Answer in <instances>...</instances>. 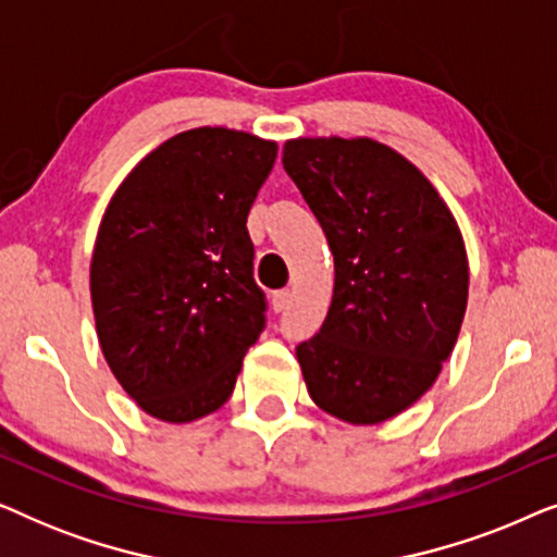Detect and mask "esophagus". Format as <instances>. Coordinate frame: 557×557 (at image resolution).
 <instances>
[{
  "instance_id": "1",
  "label": "esophagus",
  "mask_w": 557,
  "mask_h": 557,
  "mask_svg": "<svg viewBox=\"0 0 557 557\" xmlns=\"http://www.w3.org/2000/svg\"><path fill=\"white\" fill-rule=\"evenodd\" d=\"M292 288H281V292L273 294V309L276 311H284L288 304H292Z\"/></svg>"
}]
</instances>
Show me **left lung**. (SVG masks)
I'll list each match as a JSON object with an SVG mask.
<instances>
[{"mask_svg": "<svg viewBox=\"0 0 557 557\" xmlns=\"http://www.w3.org/2000/svg\"><path fill=\"white\" fill-rule=\"evenodd\" d=\"M284 170L334 256V292L314 337L296 347L324 413L375 425L436 383L459 339L469 261L454 212L431 180L370 136H299Z\"/></svg>", "mask_w": 557, "mask_h": 557, "instance_id": "8db88e82", "label": "left lung"}]
</instances>
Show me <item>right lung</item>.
<instances>
[{
  "mask_svg": "<svg viewBox=\"0 0 557 557\" xmlns=\"http://www.w3.org/2000/svg\"><path fill=\"white\" fill-rule=\"evenodd\" d=\"M276 151L238 128H189L151 149L103 212L90 256L98 345L151 418L215 413L263 330L246 220Z\"/></svg>",
  "mask_w": 557,
  "mask_h": 557,
  "instance_id": "right-lung-1",
  "label": "right lung"
}]
</instances>
